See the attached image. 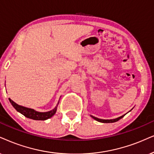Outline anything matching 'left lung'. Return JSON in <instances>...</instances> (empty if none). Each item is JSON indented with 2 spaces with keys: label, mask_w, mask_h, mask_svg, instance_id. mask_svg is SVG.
<instances>
[{
  "label": "left lung",
  "mask_w": 154,
  "mask_h": 154,
  "mask_svg": "<svg viewBox=\"0 0 154 154\" xmlns=\"http://www.w3.org/2000/svg\"><path fill=\"white\" fill-rule=\"evenodd\" d=\"M124 116H125V114H124V115H122V116H119V117H118L116 119H101L97 118V117H95V116H93L91 115V117L97 121V122H102V123H114V122H117V121L121 119L122 118H123Z\"/></svg>",
  "instance_id": "8db88e82"
}]
</instances>
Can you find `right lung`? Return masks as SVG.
Returning <instances> with one entry per match:
<instances>
[{"label": "right lung", "mask_w": 154, "mask_h": 154, "mask_svg": "<svg viewBox=\"0 0 154 154\" xmlns=\"http://www.w3.org/2000/svg\"><path fill=\"white\" fill-rule=\"evenodd\" d=\"M10 102L11 103V104L13 105V106L14 107L15 109H16L17 112L21 113L23 115H24L25 117L34 120H46L48 119L51 118L52 116L54 115L56 113V111H57V106L55 108L53 109L51 111H49V112H37V111L32 109L27 108L25 107V106H20V105H18L16 103L13 102V100H11V99L9 98Z\"/></svg>", "instance_id": "1"}]
</instances>
